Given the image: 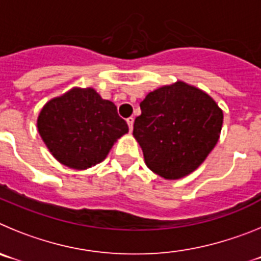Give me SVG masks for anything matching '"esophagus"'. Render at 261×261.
Listing matches in <instances>:
<instances>
[{
    "label": "esophagus",
    "instance_id": "1",
    "mask_svg": "<svg viewBox=\"0 0 261 261\" xmlns=\"http://www.w3.org/2000/svg\"><path fill=\"white\" fill-rule=\"evenodd\" d=\"M126 123H128L129 130H130V132H132V129H133V123H135V119H133L132 116L128 117V119H126Z\"/></svg>",
    "mask_w": 261,
    "mask_h": 261
}]
</instances>
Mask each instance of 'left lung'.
Here are the masks:
<instances>
[{"label": "left lung", "mask_w": 261, "mask_h": 261, "mask_svg": "<svg viewBox=\"0 0 261 261\" xmlns=\"http://www.w3.org/2000/svg\"><path fill=\"white\" fill-rule=\"evenodd\" d=\"M140 107L133 136L147 167L163 179L190 175L218 142L223 112L199 87L176 81L147 94Z\"/></svg>", "instance_id": "8db88e82"}]
</instances>
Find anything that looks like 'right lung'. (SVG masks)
I'll return each instance as SVG.
<instances>
[{
	"label": "right lung",
	"mask_w": 261,
	"mask_h": 261,
	"mask_svg": "<svg viewBox=\"0 0 261 261\" xmlns=\"http://www.w3.org/2000/svg\"><path fill=\"white\" fill-rule=\"evenodd\" d=\"M36 125L49 153L74 170H87L105 161L115 142L129 130L116 106L93 87H73L48 100Z\"/></svg>",
	"instance_id": "right-lung-1"
}]
</instances>
